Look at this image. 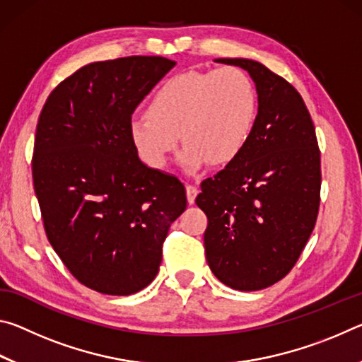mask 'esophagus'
<instances>
[{"label":"esophagus","instance_id":"34e87169","mask_svg":"<svg viewBox=\"0 0 362 362\" xmlns=\"http://www.w3.org/2000/svg\"><path fill=\"white\" fill-rule=\"evenodd\" d=\"M196 196H198V188L193 187V185H187V199H188L189 204H194Z\"/></svg>","mask_w":362,"mask_h":362}]
</instances>
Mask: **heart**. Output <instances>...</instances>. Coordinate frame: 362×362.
I'll list each match as a JSON object with an SVG mask.
<instances>
[{"label":"heart","mask_w":362,"mask_h":362,"mask_svg":"<svg viewBox=\"0 0 362 362\" xmlns=\"http://www.w3.org/2000/svg\"><path fill=\"white\" fill-rule=\"evenodd\" d=\"M257 93L238 66L183 71L164 81L146 115L132 118L129 137L142 161L161 169L182 142L179 164L194 174L211 161L225 166L240 158L254 132Z\"/></svg>","instance_id":"1"}]
</instances>
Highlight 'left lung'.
Returning a JSON list of instances; mask_svg holds the SVG:
<instances>
[{
	"instance_id": "1",
	"label": "left lung",
	"mask_w": 362,
	"mask_h": 362,
	"mask_svg": "<svg viewBox=\"0 0 362 362\" xmlns=\"http://www.w3.org/2000/svg\"><path fill=\"white\" fill-rule=\"evenodd\" d=\"M214 62L249 73L259 108L240 158L201 183L206 260L225 286L260 291L291 272L315 228L320 148L302 95L284 78L250 59Z\"/></svg>"
}]
</instances>
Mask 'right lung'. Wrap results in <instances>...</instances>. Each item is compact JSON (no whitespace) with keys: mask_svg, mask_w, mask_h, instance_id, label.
<instances>
[{"mask_svg":"<svg viewBox=\"0 0 362 362\" xmlns=\"http://www.w3.org/2000/svg\"><path fill=\"white\" fill-rule=\"evenodd\" d=\"M174 60L132 56L88 64L41 110L33 185L47 240L79 283L131 296L156 278L163 241L185 211L183 183L140 161L134 110Z\"/></svg>","mask_w":362,"mask_h":362,"instance_id":"obj_1","label":"right lung"}]
</instances>
